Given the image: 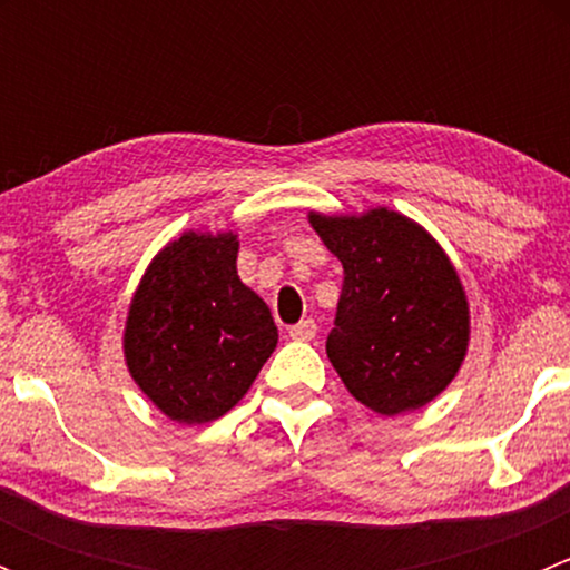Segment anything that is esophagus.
<instances>
[{
    "mask_svg": "<svg viewBox=\"0 0 570 570\" xmlns=\"http://www.w3.org/2000/svg\"><path fill=\"white\" fill-rule=\"evenodd\" d=\"M289 336L297 338V342H312L317 336V322L314 320H301L297 325L289 327Z\"/></svg>",
    "mask_w": 570,
    "mask_h": 570,
    "instance_id": "obj_1",
    "label": "esophagus"
}]
</instances>
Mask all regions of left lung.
Wrapping results in <instances>:
<instances>
[{
	"label": "left lung",
	"mask_w": 570,
	"mask_h": 570,
	"mask_svg": "<svg viewBox=\"0 0 570 570\" xmlns=\"http://www.w3.org/2000/svg\"><path fill=\"white\" fill-rule=\"evenodd\" d=\"M344 284L327 358L347 392L381 416L419 411L444 392L469 350V301L455 264L411 217L308 212Z\"/></svg>",
	"instance_id": "8db88e82"
}]
</instances>
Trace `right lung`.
<instances>
[{
	"instance_id": "1",
	"label": "right lung",
	"mask_w": 570,
	"mask_h": 570,
	"mask_svg": "<svg viewBox=\"0 0 570 570\" xmlns=\"http://www.w3.org/2000/svg\"><path fill=\"white\" fill-rule=\"evenodd\" d=\"M234 232H184L142 273L124 327L140 392L178 424L232 411L278 344L267 303L237 275Z\"/></svg>"
}]
</instances>
